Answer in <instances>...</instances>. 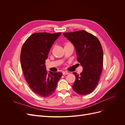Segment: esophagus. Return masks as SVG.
<instances>
[{
  "instance_id": "obj_1",
  "label": "esophagus",
  "mask_w": 125,
  "mask_h": 125,
  "mask_svg": "<svg viewBox=\"0 0 125 125\" xmlns=\"http://www.w3.org/2000/svg\"><path fill=\"white\" fill-rule=\"evenodd\" d=\"M62 74L63 75H66V74H69V73H68V72H67V71H63L62 72Z\"/></svg>"
}]
</instances>
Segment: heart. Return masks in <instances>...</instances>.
<instances>
[{"label":"heart","instance_id":"obj_1","mask_svg":"<svg viewBox=\"0 0 125 125\" xmlns=\"http://www.w3.org/2000/svg\"><path fill=\"white\" fill-rule=\"evenodd\" d=\"M67 44H66V45H67Z\"/></svg>","mask_w":125,"mask_h":125}]
</instances>
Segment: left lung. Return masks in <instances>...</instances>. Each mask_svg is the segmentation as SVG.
<instances>
[{
    "label": "left lung",
    "instance_id": "1",
    "mask_svg": "<svg viewBox=\"0 0 125 125\" xmlns=\"http://www.w3.org/2000/svg\"><path fill=\"white\" fill-rule=\"evenodd\" d=\"M63 35L74 45L77 60L83 67L80 74L73 73L75 80L74 91L84 95L93 91L100 80L103 62V52L99 40L84 30L64 33Z\"/></svg>",
    "mask_w": 125,
    "mask_h": 125
}]
</instances>
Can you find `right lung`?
Here are the masks:
<instances>
[{
    "mask_svg": "<svg viewBox=\"0 0 125 125\" xmlns=\"http://www.w3.org/2000/svg\"><path fill=\"white\" fill-rule=\"evenodd\" d=\"M62 33H33L21 49L20 62L26 81L35 93L42 97L51 95L56 90L62 73H47L45 60L54 42Z\"/></svg>",
    "mask_w": 125,
    "mask_h": 125,
    "instance_id": "1",
    "label": "right lung"
}]
</instances>
